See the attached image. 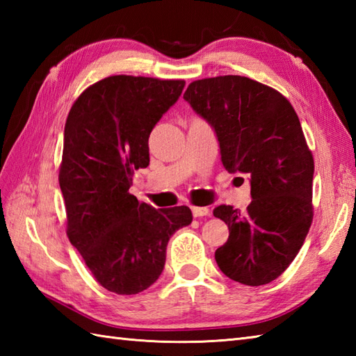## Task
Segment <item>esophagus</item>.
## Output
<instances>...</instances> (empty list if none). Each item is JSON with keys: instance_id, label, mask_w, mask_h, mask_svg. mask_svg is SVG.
Here are the masks:
<instances>
[{"instance_id": "34e87169", "label": "esophagus", "mask_w": 356, "mask_h": 356, "mask_svg": "<svg viewBox=\"0 0 356 356\" xmlns=\"http://www.w3.org/2000/svg\"><path fill=\"white\" fill-rule=\"evenodd\" d=\"M191 211H193V216H194V217H205V216H209V209H208V208H203V207H193Z\"/></svg>"}]
</instances>
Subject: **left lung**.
Returning <instances> with one entry per match:
<instances>
[{"label":"left lung","mask_w":356,"mask_h":356,"mask_svg":"<svg viewBox=\"0 0 356 356\" xmlns=\"http://www.w3.org/2000/svg\"><path fill=\"white\" fill-rule=\"evenodd\" d=\"M184 97L214 128L225 168L251 174L245 214L214 209L229 228L218 268L241 284H268L289 268L314 218V157L297 113L275 88L237 74L193 81Z\"/></svg>","instance_id":"obj_1"}]
</instances>
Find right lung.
Segmentation results:
<instances>
[{
    "label": "right lung",
    "instance_id": "1",
    "mask_svg": "<svg viewBox=\"0 0 356 356\" xmlns=\"http://www.w3.org/2000/svg\"><path fill=\"white\" fill-rule=\"evenodd\" d=\"M184 87V79L115 74L87 87L67 116L59 166L67 237L110 292L153 284L170 237L193 222L188 207L156 209L130 194L134 171L149 163V133Z\"/></svg>",
    "mask_w": 356,
    "mask_h": 356
}]
</instances>
